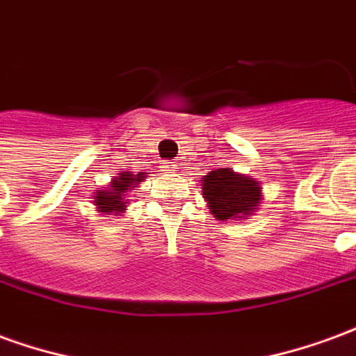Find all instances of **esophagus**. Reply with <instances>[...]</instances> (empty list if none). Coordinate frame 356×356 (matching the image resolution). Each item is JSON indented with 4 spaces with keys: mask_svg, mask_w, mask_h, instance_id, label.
Segmentation results:
<instances>
[{
    "mask_svg": "<svg viewBox=\"0 0 356 356\" xmlns=\"http://www.w3.org/2000/svg\"><path fill=\"white\" fill-rule=\"evenodd\" d=\"M163 171H168V173H173V171H177V163H175V162H165V163H163Z\"/></svg>",
    "mask_w": 356,
    "mask_h": 356,
    "instance_id": "esophagus-1",
    "label": "esophagus"
}]
</instances>
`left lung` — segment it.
Masks as SVG:
<instances>
[{
	"label": "left lung",
	"mask_w": 356,
	"mask_h": 356,
	"mask_svg": "<svg viewBox=\"0 0 356 356\" xmlns=\"http://www.w3.org/2000/svg\"><path fill=\"white\" fill-rule=\"evenodd\" d=\"M202 193L209 211L219 221L248 219L261 202V185L229 168L209 171L202 179Z\"/></svg>",
	"instance_id": "8db88e82"
}]
</instances>
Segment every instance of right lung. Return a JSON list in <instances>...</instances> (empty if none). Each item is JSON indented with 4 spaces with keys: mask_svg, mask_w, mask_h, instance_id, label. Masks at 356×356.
<instances>
[{
    "mask_svg": "<svg viewBox=\"0 0 356 356\" xmlns=\"http://www.w3.org/2000/svg\"><path fill=\"white\" fill-rule=\"evenodd\" d=\"M145 179V173L140 171L137 175H133L131 171H124L118 173V177L112 179L110 186H106L104 191H97L95 196V206L97 211H101L104 216H112V213H122L127 204V193L135 191V186L139 185L140 181Z\"/></svg>",
    "mask_w": 356,
    "mask_h": 356,
    "instance_id": "add662e5",
    "label": "right lung"
}]
</instances>
